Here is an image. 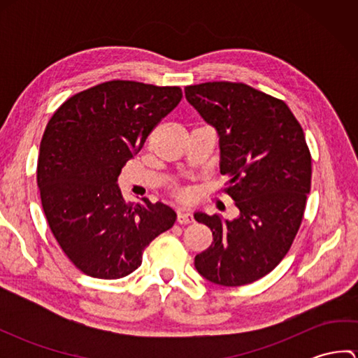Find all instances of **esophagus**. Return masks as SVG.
I'll return each mask as SVG.
<instances>
[{
	"label": "esophagus",
	"mask_w": 358,
	"mask_h": 358,
	"mask_svg": "<svg viewBox=\"0 0 358 358\" xmlns=\"http://www.w3.org/2000/svg\"><path fill=\"white\" fill-rule=\"evenodd\" d=\"M177 222L180 224H189L194 222V215L191 214V212H186V210H180L178 215H177Z\"/></svg>",
	"instance_id": "obj_1"
}]
</instances>
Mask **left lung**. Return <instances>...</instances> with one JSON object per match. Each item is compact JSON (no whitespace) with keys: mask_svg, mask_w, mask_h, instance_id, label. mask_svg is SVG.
<instances>
[{"mask_svg":"<svg viewBox=\"0 0 358 358\" xmlns=\"http://www.w3.org/2000/svg\"><path fill=\"white\" fill-rule=\"evenodd\" d=\"M185 94L215 127L224 192L240 212H195L214 237L195 268L215 285H249L283 260L300 229L313 173L305 134L285 101L243 83H201Z\"/></svg>","mask_w":358,"mask_h":358,"instance_id":"left-lung-1","label":"left lung"}]
</instances>
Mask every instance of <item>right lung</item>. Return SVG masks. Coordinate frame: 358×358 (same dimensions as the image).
Wrapping results in <instances>:
<instances>
[{"label":"right lung","instance_id":"add662e5","mask_svg":"<svg viewBox=\"0 0 358 358\" xmlns=\"http://www.w3.org/2000/svg\"><path fill=\"white\" fill-rule=\"evenodd\" d=\"M181 96L177 86L106 81L71 96L45 126L36 166L44 215L86 275H129L149 243L173 226L171 206L148 199L126 203L117 180Z\"/></svg>","mask_w":358,"mask_h":358}]
</instances>
